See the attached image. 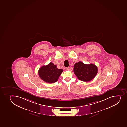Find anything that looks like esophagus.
Instances as JSON below:
<instances>
[{
	"label": "esophagus",
	"mask_w": 127,
	"mask_h": 127,
	"mask_svg": "<svg viewBox=\"0 0 127 127\" xmlns=\"http://www.w3.org/2000/svg\"><path fill=\"white\" fill-rule=\"evenodd\" d=\"M65 69L66 70H69V67H67V68H65Z\"/></svg>",
	"instance_id": "esophagus-1"
}]
</instances>
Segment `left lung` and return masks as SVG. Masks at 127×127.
I'll list each match as a JSON object with an SVG mask.
<instances>
[{"instance_id": "left-lung-1", "label": "left lung", "mask_w": 127, "mask_h": 127, "mask_svg": "<svg viewBox=\"0 0 127 127\" xmlns=\"http://www.w3.org/2000/svg\"><path fill=\"white\" fill-rule=\"evenodd\" d=\"M98 68L95 64H85L79 61L74 66V72L77 78L81 81L89 82L97 75Z\"/></svg>"}]
</instances>
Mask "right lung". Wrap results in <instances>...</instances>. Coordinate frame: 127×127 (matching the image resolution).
<instances>
[{
  "mask_svg": "<svg viewBox=\"0 0 127 127\" xmlns=\"http://www.w3.org/2000/svg\"><path fill=\"white\" fill-rule=\"evenodd\" d=\"M63 72V69H58L56 66L51 62L48 65L42 66L38 71V74L43 81L52 83L58 81Z\"/></svg>",
  "mask_w": 127,
  "mask_h": 127,
  "instance_id": "obj_1",
  "label": "right lung"
}]
</instances>
